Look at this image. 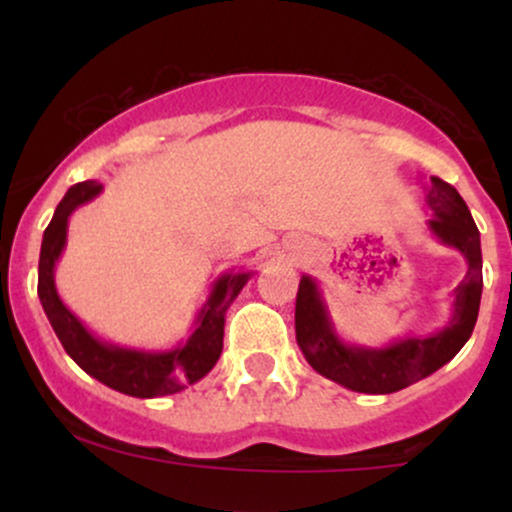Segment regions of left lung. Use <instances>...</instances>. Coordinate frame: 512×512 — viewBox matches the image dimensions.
I'll return each instance as SVG.
<instances>
[{"label":"left lung","mask_w":512,"mask_h":512,"mask_svg":"<svg viewBox=\"0 0 512 512\" xmlns=\"http://www.w3.org/2000/svg\"><path fill=\"white\" fill-rule=\"evenodd\" d=\"M433 209L428 228L440 243L462 252L467 260V274L455 289L452 320L448 327L431 337H407L383 346H351L339 339L322 301L313 276H301L296 296V342L305 361L317 373L334 383L366 395H390L404 387L419 383L426 375L436 373L472 337L481 303V240L479 228L469 214L467 204L455 187L445 180L431 178L426 197Z\"/></svg>","instance_id":"1"}]
</instances>
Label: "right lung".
<instances>
[{
	"label": "right lung",
	"mask_w": 512,
	"mask_h": 512,
	"mask_svg": "<svg viewBox=\"0 0 512 512\" xmlns=\"http://www.w3.org/2000/svg\"><path fill=\"white\" fill-rule=\"evenodd\" d=\"M101 192V182L86 180L69 187V192L57 204L55 216L43 233L38 262V296L48 315L52 330L60 339L64 351L74 358L76 366L84 368L91 378L113 387L129 397H163L185 390V385L197 383L219 361L223 349V322L228 305L238 298L248 284L252 272H228L214 281L209 301L199 310L195 332L185 344L170 351H139L113 346L93 337L81 325L55 289V264L67 243V223L76 207L91 202Z\"/></svg>",
	"instance_id": "add662e5"
}]
</instances>
